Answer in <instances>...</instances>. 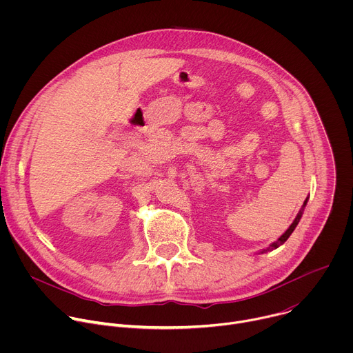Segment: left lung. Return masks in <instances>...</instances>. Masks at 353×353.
Returning <instances> with one entry per match:
<instances>
[{"mask_svg":"<svg viewBox=\"0 0 353 353\" xmlns=\"http://www.w3.org/2000/svg\"><path fill=\"white\" fill-rule=\"evenodd\" d=\"M307 199L309 198H306L305 199V203H303V205H301V208H300V211H299V214H297V216L294 218V221L292 222V225L288 228V230L276 240V241H274L272 244H270V247H267V248H264L263 251H260V253L263 254V253H267V251H272V250H275V248H278L279 245H282L288 239H289V236L292 234V232L294 230V228L297 226V223H299V221H300V218H301V215H303V211H305V207H306V204H307Z\"/></svg>","mask_w":353,"mask_h":353,"instance_id":"obj_1","label":"left lung"}]
</instances>
